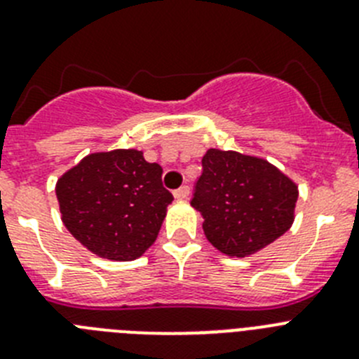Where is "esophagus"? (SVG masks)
Here are the masks:
<instances>
[{
    "instance_id": "1",
    "label": "esophagus",
    "mask_w": 359,
    "mask_h": 359,
    "mask_svg": "<svg viewBox=\"0 0 359 359\" xmlns=\"http://www.w3.org/2000/svg\"><path fill=\"white\" fill-rule=\"evenodd\" d=\"M174 198H176V199H187V198H189V187L183 185V187H180L177 190H174Z\"/></svg>"
}]
</instances>
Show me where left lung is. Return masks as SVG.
Wrapping results in <instances>:
<instances>
[{
	"label": "left lung",
	"instance_id": "8db88e82",
	"mask_svg": "<svg viewBox=\"0 0 359 359\" xmlns=\"http://www.w3.org/2000/svg\"><path fill=\"white\" fill-rule=\"evenodd\" d=\"M190 205L203 215V231L228 257L266 248L293 224L298 187L266 161L236 151L208 149Z\"/></svg>",
	"mask_w": 359,
	"mask_h": 359
}]
</instances>
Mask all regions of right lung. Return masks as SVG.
<instances>
[{
    "label": "right lung",
    "mask_w": 359,
    "mask_h": 359,
    "mask_svg": "<svg viewBox=\"0 0 359 359\" xmlns=\"http://www.w3.org/2000/svg\"><path fill=\"white\" fill-rule=\"evenodd\" d=\"M161 172L136 149L88 154L57 180L62 223L95 255L135 261L156 241L174 199Z\"/></svg>",
    "instance_id": "1"
}]
</instances>
